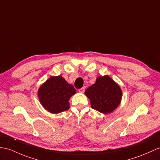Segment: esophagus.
Segmentation results:
<instances>
[{
    "label": "esophagus",
    "mask_w": 160,
    "mask_h": 160,
    "mask_svg": "<svg viewBox=\"0 0 160 160\" xmlns=\"http://www.w3.org/2000/svg\"><path fill=\"white\" fill-rule=\"evenodd\" d=\"M84 91H85V88L84 87L79 89V92H80V93H83Z\"/></svg>",
    "instance_id": "1"
}]
</instances>
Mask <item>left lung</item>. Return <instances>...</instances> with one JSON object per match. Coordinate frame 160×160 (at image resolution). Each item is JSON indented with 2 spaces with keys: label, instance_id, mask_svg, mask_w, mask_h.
<instances>
[{
  "label": "left lung",
  "instance_id": "obj_1",
  "mask_svg": "<svg viewBox=\"0 0 160 160\" xmlns=\"http://www.w3.org/2000/svg\"><path fill=\"white\" fill-rule=\"evenodd\" d=\"M85 94L90 101L91 107L104 114L114 111L122 98L120 86L108 75L97 77L96 83L85 90Z\"/></svg>",
  "mask_w": 160,
  "mask_h": 160
}]
</instances>
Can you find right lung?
I'll list each match as a JSON object with an SVG mask.
<instances>
[{"label": "right lung", "mask_w": 160, "mask_h": 160, "mask_svg": "<svg viewBox=\"0 0 160 160\" xmlns=\"http://www.w3.org/2000/svg\"><path fill=\"white\" fill-rule=\"evenodd\" d=\"M76 93L75 89L62 76H52L38 89V99L45 110L60 113L68 110L69 100Z\"/></svg>", "instance_id": "right-lung-1"}]
</instances>
